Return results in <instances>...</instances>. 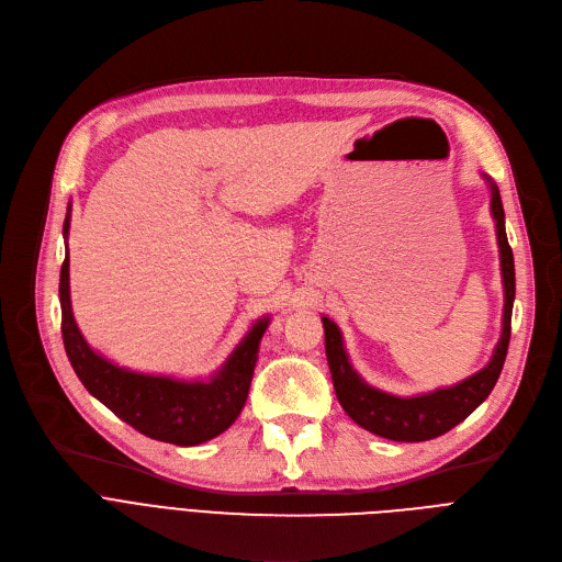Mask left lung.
<instances>
[{
	"instance_id": "obj_1",
	"label": "left lung",
	"mask_w": 562,
	"mask_h": 562,
	"mask_svg": "<svg viewBox=\"0 0 562 562\" xmlns=\"http://www.w3.org/2000/svg\"><path fill=\"white\" fill-rule=\"evenodd\" d=\"M492 189L490 210L496 223V241L501 257V276H504V330L494 348L492 360L479 373L469 375L453 387H441L428 394L401 398L387 392H380L358 375L350 367L341 333L337 323L328 316H321L326 330V356L333 373V385L346 415L364 430L394 441H426L449 432L453 426L464 422L494 390L506 362L510 344V318L515 303V259L506 236V214L496 184L485 175Z\"/></svg>"
}]
</instances>
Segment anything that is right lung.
I'll return each instance as SVG.
<instances>
[{
	"mask_svg": "<svg viewBox=\"0 0 562 562\" xmlns=\"http://www.w3.org/2000/svg\"><path fill=\"white\" fill-rule=\"evenodd\" d=\"M68 229L70 206L64 223L66 239ZM58 301H61L64 346L81 385L138 432L168 445L195 447L218 437L241 415L257 364L259 341L269 328V318L255 323L221 371L210 380H175L123 369L88 346L72 316L68 255L61 266Z\"/></svg>",
	"mask_w": 562,
	"mask_h": 562,
	"instance_id": "add662e5",
	"label": "right lung"
}]
</instances>
